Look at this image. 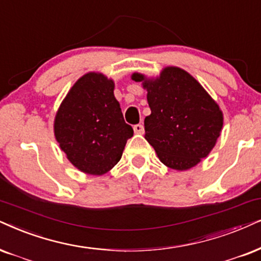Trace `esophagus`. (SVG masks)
Wrapping results in <instances>:
<instances>
[{
    "label": "esophagus",
    "mask_w": 261,
    "mask_h": 261,
    "mask_svg": "<svg viewBox=\"0 0 261 261\" xmlns=\"http://www.w3.org/2000/svg\"><path fill=\"white\" fill-rule=\"evenodd\" d=\"M134 131H135V134H137V135H142L144 133V127H143V125L142 124H137V125H135L134 126Z\"/></svg>",
    "instance_id": "1"
}]
</instances>
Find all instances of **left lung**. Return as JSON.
I'll return each instance as SVG.
<instances>
[{
	"label": "left lung",
	"instance_id": "left-lung-1",
	"mask_svg": "<svg viewBox=\"0 0 261 261\" xmlns=\"http://www.w3.org/2000/svg\"><path fill=\"white\" fill-rule=\"evenodd\" d=\"M147 90L151 113L144 119V138L170 169L196 166L216 146L223 113L193 75L179 67H165L159 77L134 73Z\"/></svg>",
	"mask_w": 261,
	"mask_h": 261
}]
</instances>
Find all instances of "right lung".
Returning a JSON list of instances; mask_svg holds the SVG:
<instances>
[{
  "instance_id": "1",
  "label": "right lung",
  "mask_w": 261,
  "mask_h": 261,
  "mask_svg": "<svg viewBox=\"0 0 261 261\" xmlns=\"http://www.w3.org/2000/svg\"><path fill=\"white\" fill-rule=\"evenodd\" d=\"M113 91L112 79L89 72L70 89L55 115L54 134L61 150L74 167L92 176L113 169L134 136Z\"/></svg>"
}]
</instances>
